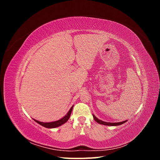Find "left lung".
Here are the masks:
<instances>
[{
    "mask_svg": "<svg viewBox=\"0 0 160 160\" xmlns=\"http://www.w3.org/2000/svg\"><path fill=\"white\" fill-rule=\"evenodd\" d=\"M93 117L97 123H98L101 125H108V126H117V125H122V124L125 123L128 121V120H125V121H123V122H118V123H110V122H103V121H102V120L99 119L98 118H96L94 115H93Z\"/></svg>",
    "mask_w": 160,
    "mask_h": 160,
    "instance_id": "obj_1",
    "label": "left lung"
}]
</instances>
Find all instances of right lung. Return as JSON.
<instances>
[{
  "instance_id": "right-lung-1",
  "label": "right lung",
  "mask_w": 160,
  "mask_h": 160,
  "mask_svg": "<svg viewBox=\"0 0 160 160\" xmlns=\"http://www.w3.org/2000/svg\"><path fill=\"white\" fill-rule=\"evenodd\" d=\"M72 108H73V105L72 106L71 108V109H69V111H68V113H67L63 118L60 119L59 120H57V121H55V122H39V121H37L35 119H33L35 122H36L37 123H38V124H40L42 126L47 128H55L57 127H59L61 125H62V124H64L65 123H66L68 119L70 118V115L71 113L72 112Z\"/></svg>"
}]
</instances>
